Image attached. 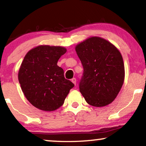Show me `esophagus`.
I'll list each match as a JSON object with an SVG mask.
<instances>
[{
    "instance_id": "esophagus-1",
    "label": "esophagus",
    "mask_w": 146,
    "mask_h": 146,
    "mask_svg": "<svg viewBox=\"0 0 146 146\" xmlns=\"http://www.w3.org/2000/svg\"><path fill=\"white\" fill-rule=\"evenodd\" d=\"M71 81H72V82L74 85L76 84V80L75 78H73L71 80Z\"/></svg>"
}]
</instances>
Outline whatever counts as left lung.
<instances>
[{
  "instance_id": "left-lung-1",
  "label": "left lung",
  "mask_w": 146,
  "mask_h": 146,
  "mask_svg": "<svg viewBox=\"0 0 146 146\" xmlns=\"http://www.w3.org/2000/svg\"><path fill=\"white\" fill-rule=\"evenodd\" d=\"M75 50L84 68L79 88L85 100L95 107L111 104L124 81V64L119 50L98 36L88 38Z\"/></svg>"
}]
</instances>
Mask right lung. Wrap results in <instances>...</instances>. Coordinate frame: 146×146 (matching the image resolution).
I'll return each instance as SVG.
<instances>
[{
	"label": "right lung",
	"mask_w": 146,
	"mask_h": 146,
	"mask_svg": "<svg viewBox=\"0 0 146 146\" xmlns=\"http://www.w3.org/2000/svg\"><path fill=\"white\" fill-rule=\"evenodd\" d=\"M66 49L62 46L40 45L25 55L20 67L19 81L24 95L32 105L51 111L63 105L74 84L64 76L57 65Z\"/></svg>",
	"instance_id": "add662e5"
}]
</instances>
